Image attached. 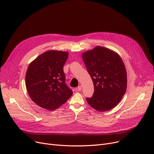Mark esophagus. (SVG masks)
Segmentation results:
<instances>
[{
	"instance_id": "34e87169",
	"label": "esophagus",
	"mask_w": 154,
	"mask_h": 154,
	"mask_svg": "<svg viewBox=\"0 0 154 154\" xmlns=\"http://www.w3.org/2000/svg\"><path fill=\"white\" fill-rule=\"evenodd\" d=\"M77 90L79 91H81L82 90V86L81 85H79L78 87H77Z\"/></svg>"
}]
</instances>
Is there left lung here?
<instances>
[{
  "label": "left lung",
  "mask_w": 154,
  "mask_h": 154,
  "mask_svg": "<svg viewBox=\"0 0 154 154\" xmlns=\"http://www.w3.org/2000/svg\"><path fill=\"white\" fill-rule=\"evenodd\" d=\"M82 59L93 80L94 93L87 98L90 106L98 111L116 106L127 87V73L120 56L113 51L97 46L82 54Z\"/></svg>",
  "instance_id": "left-lung-1"
}]
</instances>
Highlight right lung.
<instances>
[{
    "mask_svg": "<svg viewBox=\"0 0 154 154\" xmlns=\"http://www.w3.org/2000/svg\"><path fill=\"white\" fill-rule=\"evenodd\" d=\"M69 53L51 50L29 65L25 84L29 96L39 106L54 110L67 101L72 91L65 83L63 67Z\"/></svg>",
    "mask_w": 154,
    "mask_h": 154,
    "instance_id": "right-lung-1",
    "label": "right lung"
}]
</instances>
